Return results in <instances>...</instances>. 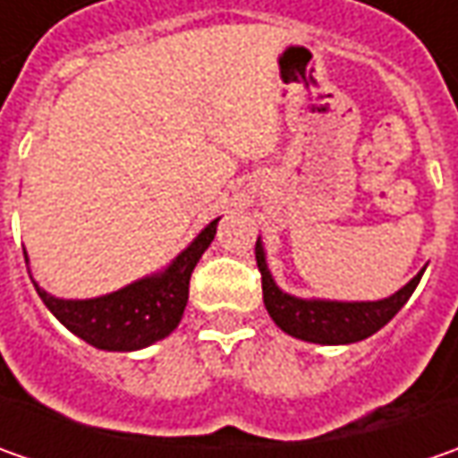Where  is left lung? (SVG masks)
Returning <instances> with one entry per match:
<instances>
[{
  "label": "left lung",
  "mask_w": 458,
  "mask_h": 458,
  "mask_svg": "<svg viewBox=\"0 0 458 458\" xmlns=\"http://www.w3.org/2000/svg\"><path fill=\"white\" fill-rule=\"evenodd\" d=\"M257 267L262 273V301L277 328H283L288 336L301 342L339 346L354 344L377 334L387 321H393L400 308L408 303V298L418 288L426 267L415 275L411 283L387 298L379 301H328V298H298L285 293L275 283L273 273L267 267L265 244L257 237L255 244Z\"/></svg>",
  "instance_id": "left-lung-1"
}]
</instances>
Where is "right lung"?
<instances>
[{"instance_id":"obj_1","label":"right lung","mask_w":458,"mask_h":458,"mask_svg":"<svg viewBox=\"0 0 458 458\" xmlns=\"http://www.w3.org/2000/svg\"><path fill=\"white\" fill-rule=\"evenodd\" d=\"M219 219L206 224L196 239L163 270L145 275L114 293L97 298H55L53 293L40 288L38 280H32L35 291L43 298L45 308L86 344L104 352L145 349L170 336L181 324L188 303L191 273L214 242ZM25 262H30L27 252Z\"/></svg>"}]
</instances>
